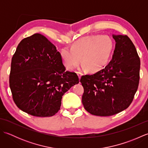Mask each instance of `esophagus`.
I'll use <instances>...</instances> for the list:
<instances>
[{
    "label": "esophagus",
    "mask_w": 148,
    "mask_h": 148,
    "mask_svg": "<svg viewBox=\"0 0 148 148\" xmlns=\"http://www.w3.org/2000/svg\"><path fill=\"white\" fill-rule=\"evenodd\" d=\"M77 74L78 77H79V79H81V77L83 76V74L81 73V72H77Z\"/></svg>",
    "instance_id": "1"
}]
</instances>
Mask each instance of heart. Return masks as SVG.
Listing matches in <instances>:
<instances>
[{"label": "heart", "mask_w": 148, "mask_h": 148, "mask_svg": "<svg viewBox=\"0 0 148 148\" xmlns=\"http://www.w3.org/2000/svg\"><path fill=\"white\" fill-rule=\"evenodd\" d=\"M114 49V41L107 35H92L76 40L71 48L64 47L60 56L65 67L73 70L82 61L87 71L97 72L108 64Z\"/></svg>", "instance_id": "1"}]
</instances>
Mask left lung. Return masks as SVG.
I'll return each instance as SVG.
<instances>
[{"mask_svg": "<svg viewBox=\"0 0 148 148\" xmlns=\"http://www.w3.org/2000/svg\"><path fill=\"white\" fill-rule=\"evenodd\" d=\"M112 37L116 45L111 60L80 80L84 88L82 103L93 115L109 116L126 109L139 86L140 62L136 47L127 36L113 34Z\"/></svg>", "mask_w": 148, "mask_h": 148, "instance_id": "obj_1", "label": "left lung"}]
</instances>
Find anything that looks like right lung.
<instances>
[{"mask_svg":"<svg viewBox=\"0 0 148 148\" xmlns=\"http://www.w3.org/2000/svg\"><path fill=\"white\" fill-rule=\"evenodd\" d=\"M79 82L75 72L65 71L60 53L46 37L37 33L19 43L11 60L9 86L21 111L37 117L55 115L64 94Z\"/></svg>","mask_w":148,"mask_h":148,"instance_id":"add662e5","label":"right lung"}]
</instances>
